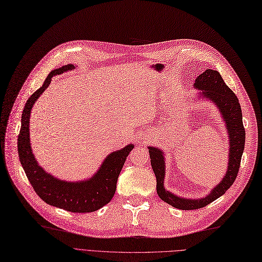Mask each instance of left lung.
<instances>
[{"mask_svg":"<svg viewBox=\"0 0 262 262\" xmlns=\"http://www.w3.org/2000/svg\"><path fill=\"white\" fill-rule=\"evenodd\" d=\"M198 90V100L208 101L219 110L229 137L228 168L221 181L210 189V193L201 198H188L179 196L165 187L166 158L165 152L156 146H148L150 165L157 180V194L162 201L182 210H194L209 205L222 196L235 181L239 164L245 146V129L243 125V116L238 98L225 84L217 70L206 69L197 76L193 84ZM195 100V98H194Z\"/></svg>","mask_w":262,"mask_h":262,"instance_id":"obj_1","label":"left lung"}]
</instances>
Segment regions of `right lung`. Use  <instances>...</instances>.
Masks as SVG:
<instances>
[{
	"mask_svg": "<svg viewBox=\"0 0 262 262\" xmlns=\"http://www.w3.org/2000/svg\"><path fill=\"white\" fill-rule=\"evenodd\" d=\"M75 68V65L68 64L52 70L43 85L28 98L21 115V128L17 143L18 155L27 178L42 201L71 212H93L112 201L116 192L117 180L125 159L134 148L133 144L107 155L91 178L80 181H66L47 172L39 165L30 143V115L34 103L48 89L54 76Z\"/></svg>",
	"mask_w": 262,
	"mask_h": 262,
	"instance_id": "add662e5",
	"label": "right lung"
}]
</instances>
